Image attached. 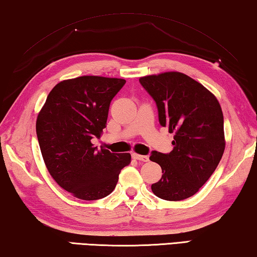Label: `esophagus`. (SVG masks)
Instances as JSON below:
<instances>
[{
  "mask_svg": "<svg viewBox=\"0 0 257 257\" xmlns=\"http://www.w3.org/2000/svg\"><path fill=\"white\" fill-rule=\"evenodd\" d=\"M133 157L138 161H141V162H148L149 161V157L147 155H139V154H133Z\"/></svg>",
  "mask_w": 257,
  "mask_h": 257,
  "instance_id": "obj_1",
  "label": "esophagus"
}]
</instances>
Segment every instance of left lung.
<instances>
[{
  "label": "left lung",
  "mask_w": 257,
  "mask_h": 257,
  "mask_svg": "<svg viewBox=\"0 0 257 257\" xmlns=\"http://www.w3.org/2000/svg\"><path fill=\"white\" fill-rule=\"evenodd\" d=\"M139 81L155 101L161 126L175 133L172 152L154 151L149 157L163 173L152 191L163 200H185L206 184L222 159V108L204 86L184 73L165 72Z\"/></svg>",
  "instance_id": "left-lung-1"
}]
</instances>
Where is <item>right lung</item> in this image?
Here are the masks:
<instances>
[{"mask_svg":"<svg viewBox=\"0 0 257 257\" xmlns=\"http://www.w3.org/2000/svg\"><path fill=\"white\" fill-rule=\"evenodd\" d=\"M124 79L84 76L51 89L37 119V136L50 176L81 200H98L115 189L128 153L97 149L92 144L106 126L110 102Z\"/></svg>","mask_w":257,"mask_h":257,"instance_id":"add662e5","label":"right lung"}]
</instances>
